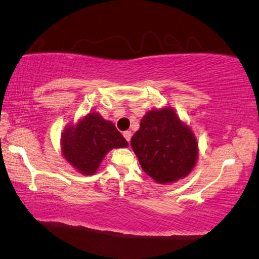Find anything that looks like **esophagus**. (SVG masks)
<instances>
[{
    "instance_id": "34e87169",
    "label": "esophagus",
    "mask_w": 259,
    "mask_h": 259,
    "mask_svg": "<svg viewBox=\"0 0 259 259\" xmlns=\"http://www.w3.org/2000/svg\"><path fill=\"white\" fill-rule=\"evenodd\" d=\"M122 135H124V138L127 142L131 141V138H132V133H131V131H125V132L122 133Z\"/></svg>"
}]
</instances>
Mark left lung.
Returning <instances> with one entry per match:
<instances>
[{
  "instance_id": "8db88e82",
  "label": "left lung",
  "mask_w": 259,
  "mask_h": 259,
  "mask_svg": "<svg viewBox=\"0 0 259 259\" xmlns=\"http://www.w3.org/2000/svg\"><path fill=\"white\" fill-rule=\"evenodd\" d=\"M131 146L142 169L160 184L187 176L198 157L194 134L171 108L148 112L131 140Z\"/></svg>"
}]
</instances>
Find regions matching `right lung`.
I'll list each match as a JSON object with an SVG mask.
<instances>
[{
    "instance_id": "obj_1",
    "label": "right lung",
    "mask_w": 259,
    "mask_h": 259,
    "mask_svg": "<svg viewBox=\"0 0 259 259\" xmlns=\"http://www.w3.org/2000/svg\"><path fill=\"white\" fill-rule=\"evenodd\" d=\"M62 153L81 174L92 175L109 150L128 146L116 126L98 112H89L62 133Z\"/></svg>"
}]
</instances>
